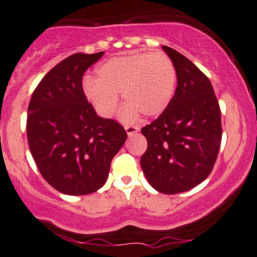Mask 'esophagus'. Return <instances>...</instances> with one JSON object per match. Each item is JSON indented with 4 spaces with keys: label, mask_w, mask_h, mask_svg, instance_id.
<instances>
[{
    "label": "esophagus",
    "mask_w": 257,
    "mask_h": 257,
    "mask_svg": "<svg viewBox=\"0 0 257 257\" xmlns=\"http://www.w3.org/2000/svg\"><path fill=\"white\" fill-rule=\"evenodd\" d=\"M125 132H126V135H128V137H132V135L137 134V133L139 132V128L135 125H126Z\"/></svg>",
    "instance_id": "esophagus-1"
}]
</instances>
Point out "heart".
<instances>
[{
  "label": "heart",
  "instance_id": "1",
  "mask_svg": "<svg viewBox=\"0 0 257 257\" xmlns=\"http://www.w3.org/2000/svg\"><path fill=\"white\" fill-rule=\"evenodd\" d=\"M97 76L83 79V94L101 117H110L119 94L128 101L119 111L122 122H132L142 113L159 116L174 97L176 69L162 52H135L107 58L97 68Z\"/></svg>",
  "mask_w": 257,
  "mask_h": 257
}]
</instances>
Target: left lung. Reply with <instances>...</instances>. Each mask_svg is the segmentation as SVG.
Listing matches in <instances>:
<instances>
[{
    "mask_svg": "<svg viewBox=\"0 0 257 257\" xmlns=\"http://www.w3.org/2000/svg\"><path fill=\"white\" fill-rule=\"evenodd\" d=\"M162 48L175 66L177 87L166 110L141 129L147 151L140 164L154 189L178 194L211 174L221 142L220 107L205 74L175 49Z\"/></svg>",
    "mask_w": 257,
    "mask_h": 257,
    "instance_id": "8db88e82",
    "label": "left lung"
}]
</instances>
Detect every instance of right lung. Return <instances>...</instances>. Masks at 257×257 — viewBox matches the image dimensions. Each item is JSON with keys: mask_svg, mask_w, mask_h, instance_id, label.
Masks as SVG:
<instances>
[{"mask_svg": "<svg viewBox=\"0 0 257 257\" xmlns=\"http://www.w3.org/2000/svg\"><path fill=\"white\" fill-rule=\"evenodd\" d=\"M103 55L78 52L64 58L42 79L30 100L31 154L45 181L66 195L100 189L111 160L126 140L124 128L99 117L83 94V73Z\"/></svg>", "mask_w": 257, "mask_h": 257, "instance_id": "right-lung-1", "label": "right lung"}]
</instances>
